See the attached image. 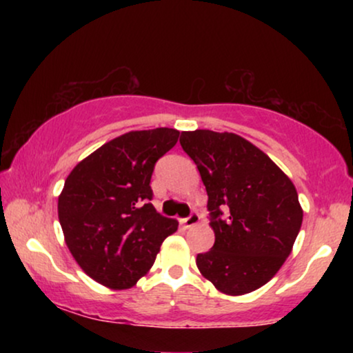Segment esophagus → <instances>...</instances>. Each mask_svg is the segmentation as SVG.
Here are the masks:
<instances>
[{"label":"esophagus","instance_id":"34e87169","mask_svg":"<svg viewBox=\"0 0 353 353\" xmlns=\"http://www.w3.org/2000/svg\"><path fill=\"white\" fill-rule=\"evenodd\" d=\"M201 216L199 214H196V212H192V214L190 216H186V219L181 220V223L186 226V228H191V226H196L197 223H199Z\"/></svg>","mask_w":353,"mask_h":353}]
</instances>
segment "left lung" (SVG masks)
<instances>
[{
    "instance_id": "obj_1",
    "label": "left lung",
    "mask_w": 353,
    "mask_h": 353,
    "mask_svg": "<svg viewBox=\"0 0 353 353\" xmlns=\"http://www.w3.org/2000/svg\"><path fill=\"white\" fill-rule=\"evenodd\" d=\"M204 183L215 244L197 254L202 276L228 296L267 284L291 254L302 225L296 186L257 146L234 133L181 132Z\"/></svg>"
}]
</instances>
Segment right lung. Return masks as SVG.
Listing matches in <instances>:
<instances>
[{
  "label": "right lung",
  "mask_w": 353,
  "mask_h": 353,
  "mask_svg": "<svg viewBox=\"0 0 353 353\" xmlns=\"http://www.w3.org/2000/svg\"><path fill=\"white\" fill-rule=\"evenodd\" d=\"M180 132H128L79 162L64 183L57 214L80 268L103 286L127 289L152 267L178 221L159 214L149 186L154 165Z\"/></svg>",
  "instance_id": "obj_1"
}]
</instances>
